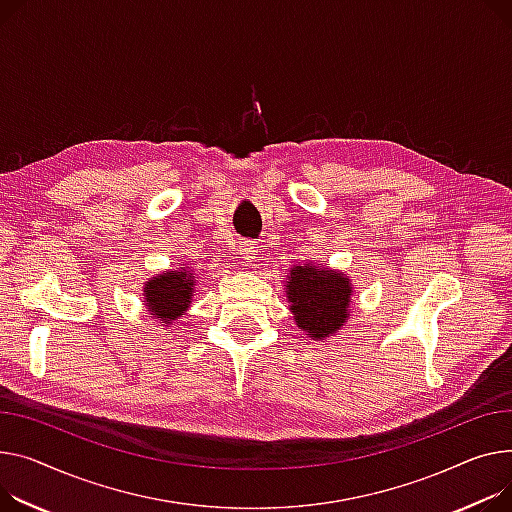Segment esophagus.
<instances>
[{
  "label": "esophagus",
  "mask_w": 512,
  "mask_h": 512,
  "mask_svg": "<svg viewBox=\"0 0 512 512\" xmlns=\"http://www.w3.org/2000/svg\"><path fill=\"white\" fill-rule=\"evenodd\" d=\"M238 253L243 255V261H245L247 265H255V261L259 259V247H257L253 241L241 243V247H238Z\"/></svg>",
  "instance_id": "obj_1"
}]
</instances>
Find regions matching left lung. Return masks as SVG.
Returning a JSON list of instances; mask_svg holds the SVG:
<instances>
[{
  "instance_id": "obj_1",
  "label": "left lung",
  "mask_w": 512,
  "mask_h": 512,
  "mask_svg": "<svg viewBox=\"0 0 512 512\" xmlns=\"http://www.w3.org/2000/svg\"><path fill=\"white\" fill-rule=\"evenodd\" d=\"M286 300L296 327L315 342L337 335L352 311V280L321 263H296L286 276Z\"/></svg>"
}]
</instances>
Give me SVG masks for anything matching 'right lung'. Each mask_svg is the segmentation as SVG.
Masks as SVG:
<instances>
[{
	"label": "right lung",
	"instance_id": "obj_1",
	"mask_svg": "<svg viewBox=\"0 0 512 512\" xmlns=\"http://www.w3.org/2000/svg\"><path fill=\"white\" fill-rule=\"evenodd\" d=\"M195 274L189 267L160 271L144 284V304L148 313L162 323V329L181 319L193 302Z\"/></svg>",
	"mask_w": 512,
	"mask_h": 512
}]
</instances>
